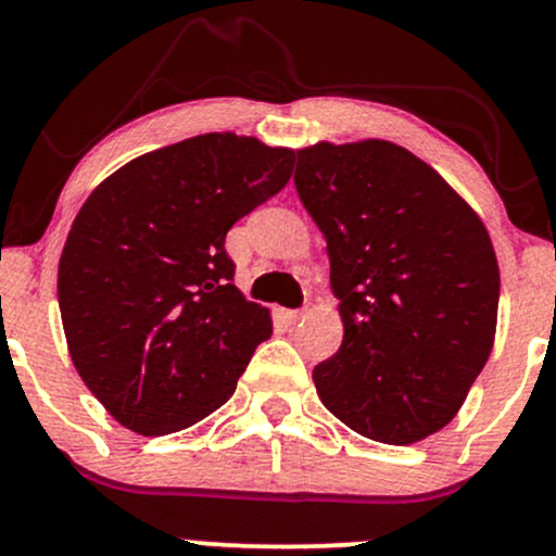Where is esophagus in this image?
Returning a JSON list of instances; mask_svg holds the SVG:
<instances>
[{
	"mask_svg": "<svg viewBox=\"0 0 556 556\" xmlns=\"http://www.w3.org/2000/svg\"><path fill=\"white\" fill-rule=\"evenodd\" d=\"M277 318L285 324V327H295L300 318H303V314H300V311H287V308H282V311H277Z\"/></svg>",
	"mask_w": 556,
	"mask_h": 556,
	"instance_id": "34e87169",
	"label": "esophagus"
}]
</instances>
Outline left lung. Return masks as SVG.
I'll return each instance as SVG.
<instances>
[{"label":"left lung","instance_id":"1","mask_svg":"<svg viewBox=\"0 0 556 556\" xmlns=\"http://www.w3.org/2000/svg\"><path fill=\"white\" fill-rule=\"evenodd\" d=\"M295 188L327 238L340 350L314 368L331 416L381 444L444 429L486 366L500 266L437 169L389 140L298 151Z\"/></svg>","mask_w":556,"mask_h":556}]
</instances>
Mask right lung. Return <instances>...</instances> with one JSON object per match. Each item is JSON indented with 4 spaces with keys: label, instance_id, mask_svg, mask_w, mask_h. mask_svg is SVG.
Segmentation results:
<instances>
[{
    "label": "right lung",
    "instance_id": "right-lung-1",
    "mask_svg": "<svg viewBox=\"0 0 556 556\" xmlns=\"http://www.w3.org/2000/svg\"><path fill=\"white\" fill-rule=\"evenodd\" d=\"M295 151L206 132L119 167L83 203L56 274L80 379L125 429L164 437L232 397L271 316L232 285L229 227L292 175Z\"/></svg>",
    "mask_w": 556,
    "mask_h": 556
}]
</instances>
